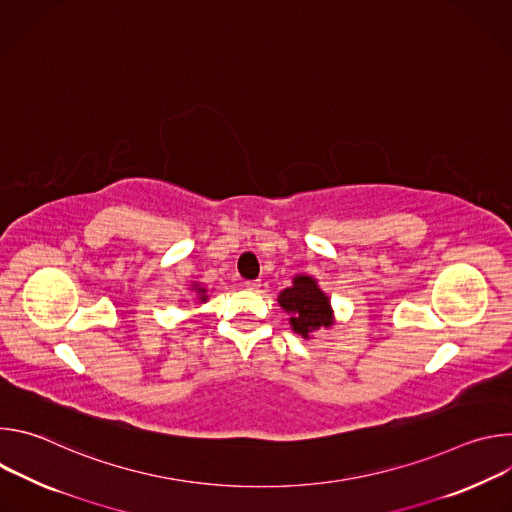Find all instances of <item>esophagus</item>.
Listing matches in <instances>:
<instances>
[{
    "label": "esophagus",
    "instance_id": "obj_1",
    "mask_svg": "<svg viewBox=\"0 0 512 512\" xmlns=\"http://www.w3.org/2000/svg\"><path fill=\"white\" fill-rule=\"evenodd\" d=\"M245 287L251 289V291H255V289L261 287V281H259V279H249V281H245Z\"/></svg>",
    "mask_w": 512,
    "mask_h": 512
}]
</instances>
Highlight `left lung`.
I'll return each mask as SVG.
<instances>
[{
	"label": "left lung",
	"mask_w": 512,
	"mask_h": 512,
	"mask_svg": "<svg viewBox=\"0 0 512 512\" xmlns=\"http://www.w3.org/2000/svg\"><path fill=\"white\" fill-rule=\"evenodd\" d=\"M277 300L279 306L291 316L289 324L304 338H308L312 330L332 324L330 302L316 281L308 275H298L294 285L283 289Z\"/></svg>",
	"instance_id": "1"
}]
</instances>
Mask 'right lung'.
<instances>
[{"instance_id":"1","label":"right lung","mask_w":512,"mask_h":512,"mask_svg":"<svg viewBox=\"0 0 512 512\" xmlns=\"http://www.w3.org/2000/svg\"><path fill=\"white\" fill-rule=\"evenodd\" d=\"M204 291H206V289H200V287H198V294H200V300H202V302H206V296H204Z\"/></svg>"}]
</instances>
